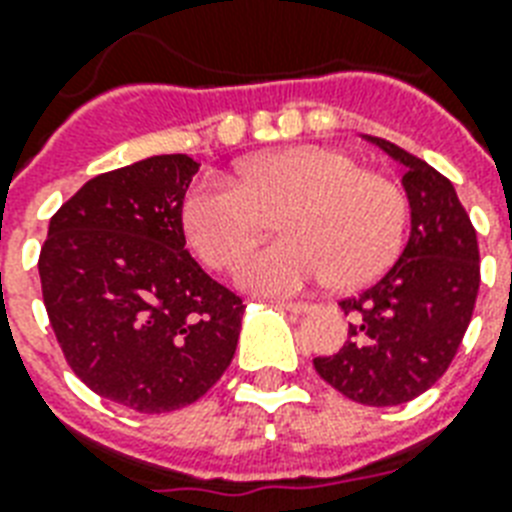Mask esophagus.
I'll return each mask as SVG.
<instances>
[{
  "mask_svg": "<svg viewBox=\"0 0 512 512\" xmlns=\"http://www.w3.org/2000/svg\"><path fill=\"white\" fill-rule=\"evenodd\" d=\"M281 308H287L292 313H305L311 311V303H300V300H279Z\"/></svg>",
  "mask_w": 512,
  "mask_h": 512,
  "instance_id": "obj_1",
  "label": "esophagus"
}]
</instances>
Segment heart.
<instances>
[{"mask_svg":"<svg viewBox=\"0 0 512 512\" xmlns=\"http://www.w3.org/2000/svg\"><path fill=\"white\" fill-rule=\"evenodd\" d=\"M276 217L287 236L241 260V287L284 295L329 279L335 289H358L404 247L409 201L390 177L319 146L247 159L239 183L201 177L183 201L185 236L209 268L236 263Z\"/></svg>","mask_w":512,"mask_h":512,"instance_id":"obj_1","label":"heart"}]
</instances>
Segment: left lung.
<instances>
[{"mask_svg": "<svg viewBox=\"0 0 512 512\" xmlns=\"http://www.w3.org/2000/svg\"><path fill=\"white\" fill-rule=\"evenodd\" d=\"M406 167L412 236L372 287L340 300L348 340L313 358L321 380L366 406H398L436 385L468 332L481 284L476 228L449 177L382 138Z\"/></svg>", "mask_w": 512, "mask_h": 512, "instance_id": "8db88e82", "label": "left lung"}]
</instances>
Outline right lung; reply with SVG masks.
I'll use <instances>...</instances> for the list:
<instances>
[{"mask_svg":"<svg viewBox=\"0 0 512 512\" xmlns=\"http://www.w3.org/2000/svg\"><path fill=\"white\" fill-rule=\"evenodd\" d=\"M199 164L151 156L84 183L39 252L50 327L98 396L162 414L199 401L231 364L241 297L188 255L183 199Z\"/></svg>","mask_w":512,"mask_h":512,"instance_id":"obj_1","label":"right lung"}]
</instances>
